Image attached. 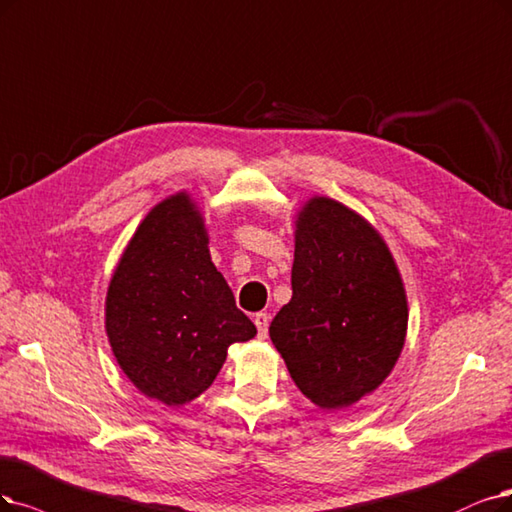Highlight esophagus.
<instances>
[{
    "label": "esophagus",
    "mask_w": 512,
    "mask_h": 512,
    "mask_svg": "<svg viewBox=\"0 0 512 512\" xmlns=\"http://www.w3.org/2000/svg\"><path fill=\"white\" fill-rule=\"evenodd\" d=\"M253 320H255V327H257L259 337L266 339L268 337V327H270V316L266 312H259V314H255Z\"/></svg>",
    "instance_id": "1"
}]
</instances>
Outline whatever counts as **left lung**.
Returning <instances> with one entry per match:
<instances>
[{
    "label": "left lung",
    "instance_id": "8db88e82",
    "mask_svg": "<svg viewBox=\"0 0 512 512\" xmlns=\"http://www.w3.org/2000/svg\"><path fill=\"white\" fill-rule=\"evenodd\" d=\"M293 236V297L272 320V344L314 405L346 409L380 388L403 352V278L382 234L333 198L301 204Z\"/></svg>",
    "mask_w": 512,
    "mask_h": 512
}]
</instances>
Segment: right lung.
I'll return each mask as SVG.
<instances>
[{
  "instance_id": "obj_1",
  "label": "right lung",
  "mask_w": 512,
  "mask_h": 512,
  "mask_svg": "<svg viewBox=\"0 0 512 512\" xmlns=\"http://www.w3.org/2000/svg\"><path fill=\"white\" fill-rule=\"evenodd\" d=\"M105 331L128 380L168 407L198 399L227 348L257 335L211 261L192 194L158 202L128 240L107 287Z\"/></svg>"
}]
</instances>
